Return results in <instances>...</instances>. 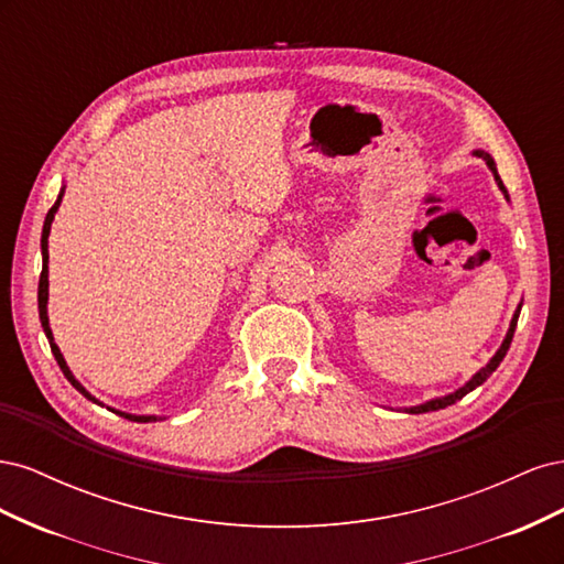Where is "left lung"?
<instances>
[{"label": "left lung", "mask_w": 564, "mask_h": 564, "mask_svg": "<svg viewBox=\"0 0 564 564\" xmlns=\"http://www.w3.org/2000/svg\"><path fill=\"white\" fill-rule=\"evenodd\" d=\"M473 155L475 158H482L485 160V164L489 166V172L494 174V181H497V185H499V191L503 193V197L510 202V197H508V191H506V185H503V181H501V176H499V172H497V164H494V158L489 155V152H485V150H473ZM520 311H522V303L518 305L516 308V313H513V319H510V327H508V332H506V338L501 340V346H499V350L491 355V360L480 369V371H475L473 377L460 386V388H456L454 392H447V395H442V398H433V400H425V402H421V404H414V406H402V412H406V414H425V412H437V409H445V406H449V404H454V402H458L460 398L464 395H468L470 390H475L477 386H482L494 371H497V367L503 362V357H506V352H508V348H510V340H513V334H516V327H518V317H520Z\"/></svg>", "instance_id": "1"}]
</instances>
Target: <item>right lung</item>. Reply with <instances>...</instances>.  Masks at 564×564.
<instances>
[{"instance_id":"1","label":"right lung","mask_w":564,"mask_h":564,"mask_svg":"<svg viewBox=\"0 0 564 564\" xmlns=\"http://www.w3.org/2000/svg\"><path fill=\"white\" fill-rule=\"evenodd\" d=\"M63 195H65V185L61 187V193H58V197H56V202H54V207L48 209V214H46V218H44V228H42V275H40V289H37L40 322H42V329H44V334H46V338H48L51 352H54V357H56V362H58L61 371L65 373V379L70 381V383L82 392V395L87 398V400H91L94 404H98V406H108V404L100 402L98 398H94L91 392L75 379V373L70 371V367H67V362H65V357H63L61 348L56 346L54 332H51V324H48V313H46V303H48V232H51V224H54V216H56V212H58V207H61V202H63ZM108 409H110V412L119 414V416L129 419V421H135V423H150V421H162V419H166V416H155V414H129V412H119V409H112V406H108Z\"/></svg>"}]
</instances>
